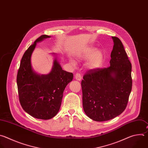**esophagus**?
<instances>
[{
	"instance_id": "esophagus-1",
	"label": "esophagus",
	"mask_w": 148,
	"mask_h": 148,
	"mask_svg": "<svg viewBox=\"0 0 148 148\" xmlns=\"http://www.w3.org/2000/svg\"><path fill=\"white\" fill-rule=\"evenodd\" d=\"M75 79L78 81H80L82 80V76H81L80 73H76L75 75Z\"/></svg>"
}]
</instances>
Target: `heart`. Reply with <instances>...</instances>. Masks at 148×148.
I'll return each mask as SVG.
<instances>
[{"instance_id":"1","label":"heart","mask_w":148,"mask_h":148,"mask_svg":"<svg viewBox=\"0 0 148 148\" xmlns=\"http://www.w3.org/2000/svg\"><path fill=\"white\" fill-rule=\"evenodd\" d=\"M77 57L81 60H87V67L90 69H97L100 68L104 61V55L102 51L98 49L93 46H88L84 48L77 55ZM72 65H75V62L71 61Z\"/></svg>"}]
</instances>
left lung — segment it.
Returning <instances> with one entry per match:
<instances>
[{
    "label": "left lung",
    "mask_w": 148,
    "mask_h": 148,
    "mask_svg": "<svg viewBox=\"0 0 148 148\" xmlns=\"http://www.w3.org/2000/svg\"><path fill=\"white\" fill-rule=\"evenodd\" d=\"M112 39L110 66L88 71L81 83L84 111L96 121H108L120 115L132 89L131 64L121 40L116 37Z\"/></svg>",
    "instance_id": "left-lung-1"
}]
</instances>
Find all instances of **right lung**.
I'll use <instances>...</instances> for the list:
<instances>
[{
	"instance_id": "add662e5",
	"label": "right lung",
	"mask_w": 148,
	"mask_h": 148,
	"mask_svg": "<svg viewBox=\"0 0 148 148\" xmlns=\"http://www.w3.org/2000/svg\"><path fill=\"white\" fill-rule=\"evenodd\" d=\"M49 37L42 35L28 47L21 58L17 76L18 97L22 108L32 116L41 120L51 119L57 114L65 88L73 77L72 73L62 70L56 58L49 73L41 75L33 70L31 57L36 44Z\"/></svg>"
}]
</instances>
